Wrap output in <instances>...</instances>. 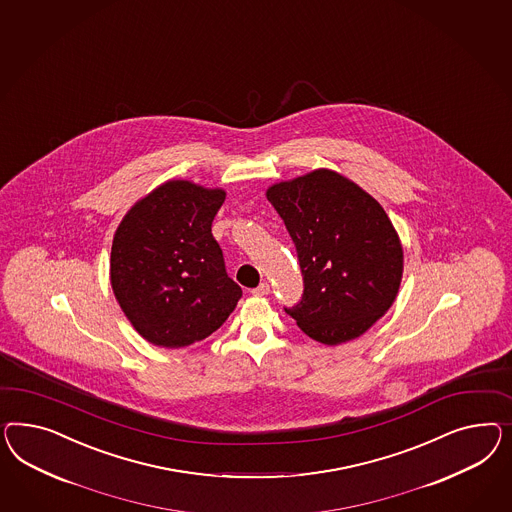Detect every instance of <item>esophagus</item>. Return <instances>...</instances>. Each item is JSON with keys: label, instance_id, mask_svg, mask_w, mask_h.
Listing matches in <instances>:
<instances>
[{"label": "esophagus", "instance_id": "34e87169", "mask_svg": "<svg viewBox=\"0 0 512 512\" xmlns=\"http://www.w3.org/2000/svg\"><path fill=\"white\" fill-rule=\"evenodd\" d=\"M267 293H269V284L267 282H262L258 288L252 290V295H256V297H265Z\"/></svg>", "mask_w": 512, "mask_h": 512}]
</instances>
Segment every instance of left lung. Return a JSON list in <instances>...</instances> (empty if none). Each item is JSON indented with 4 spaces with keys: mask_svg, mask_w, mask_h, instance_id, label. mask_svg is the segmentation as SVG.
<instances>
[{
    "mask_svg": "<svg viewBox=\"0 0 512 512\" xmlns=\"http://www.w3.org/2000/svg\"><path fill=\"white\" fill-rule=\"evenodd\" d=\"M292 235L305 292L286 308L325 346L355 340L393 307L404 273L398 232L376 198L329 168L265 190Z\"/></svg>",
    "mask_w": 512,
    "mask_h": 512,
    "instance_id": "obj_1",
    "label": "left lung"
}]
</instances>
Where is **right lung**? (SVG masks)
Returning <instances> with one entry per match:
<instances>
[{"label": "right lung", "mask_w": 512, "mask_h": 512, "mask_svg": "<svg viewBox=\"0 0 512 512\" xmlns=\"http://www.w3.org/2000/svg\"><path fill=\"white\" fill-rule=\"evenodd\" d=\"M226 198L187 179H168L119 222L110 254L117 305L147 342L176 350L215 333L241 288L226 275L211 222Z\"/></svg>", "instance_id": "obj_1"}]
</instances>
